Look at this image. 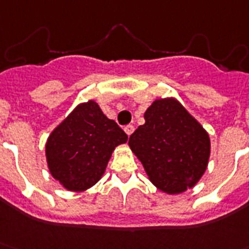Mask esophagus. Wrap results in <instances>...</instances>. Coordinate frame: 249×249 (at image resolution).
<instances>
[{
	"label": "esophagus",
	"mask_w": 249,
	"mask_h": 249,
	"mask_svg": "<svg viewBox=\"0 0 249 249\" xmlns=\"http://www.w3.org/2000/svg\"><path fill=\"white\" fill-rule=\"evenodd\" d=\"M124 131L127 134V135H129V137H130L131 134H133V131H134V125H131V124L126 125V126L124 127Z\"/></svg>",
	"instance_id": "obj_1"
}]
</instances>
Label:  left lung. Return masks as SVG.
Returning <instances> with one entry per match:
<instances>
[{
	"label": "left lung",
	"instance_id": "obj_1",
	"mask_svg": "<svg viewBox=\"0 0 249 249\" xmlns=\"http://www.w3.org/2000/svg\"><path fill=\"white\" fill-rule=\"evenodd\" d=\"M129 138L149 179L164 193L178 194L202 178L211 154L207 131L174 99H159Z\"/></svg>",
	"mask_w": 249,
	"mask_h": 249
}]
</instances>
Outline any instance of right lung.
Returning a JSON list of instances; mask_svg holds the SVG:
<instances>
[{"label": "right lung", "instance_id": "1", "mask_svg": "<svg viewBox=\"0 0 249 249\" xmlns=\"http://www.w3.org/2000/svg\"><path fill=\"white\" fill-rule=\"evenodd\" d=\"M126 142L124 130L95 101L80 104L47 139L50 173L66 189H88L101 178L115 146Z\"/></svg>", "mask_w": 249, "mask_h": 249}]
</instances>
